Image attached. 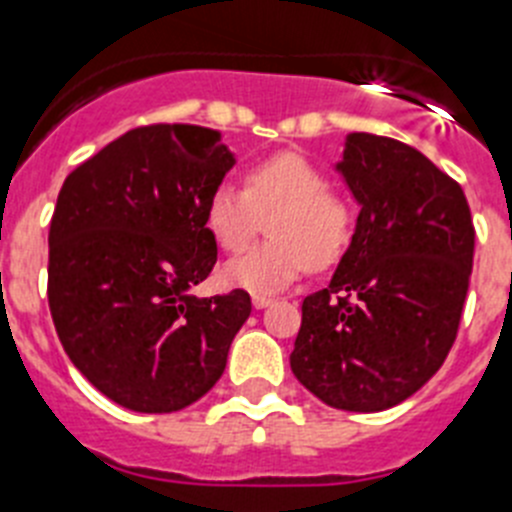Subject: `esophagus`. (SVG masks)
Returning <instances> with one entry per match:
<instances>
[{
  "label": "esophagus",
  "instance_id": "obj_1",
  "mask_svg": "<svg viewBox=\"0 0 512 512\" xmlns=\"http://www.w3.org/2000/svg\"><path fill=\"white\" fill-rule=\"evenodd\" d=\"M273 304V299H270V296H252V306H255V309H265V306H270Z\"/></svg>",
  "mask_w": 512,
  "mask_h": 512
}]
</instances>
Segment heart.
Returning a JSON list of instances; mask_svg holds the SVG:
<instances>
[{
    "label": "heart",
    "mask_w": 512,
    "mask_h": 512,
    "mask_svg": "<svg viewBox=\"0 0 512 512\" xmlns=\"http://www.w3.org/2000/svg\"><path fill=\"white\" fill-rule=\"evenodd\" d=\"M268 219L270 239L226 265L229 286L270 296L306 268H330L345 255L355 211L327 177L299 154H273L244 172V188L221 182L211 190L203 221L224 252H242Z\"/></svg>",
    "instance_id": "obj_1"
}]
</instances>
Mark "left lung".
<instances>
[{
    "label": "left lung",
    "instance_id": "left-lung-1",
    "mask_svg": "<svg viewBox=\"0 0 512 512\" xmlns=\"http://www.w3.org/2000/svg\"><path fill=\"white\" fill-rule=\"evenodd\" d=\"M337 172L361 213L330 286L301 304L291 371L335 410L381 412L446 361L474 224L459 182L397 139L350 133Z\"/></svg>",
    "mask_w": 512,
    "mask_h": 512
}]
</instances>
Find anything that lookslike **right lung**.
<instances>
[{
    "label": "right lung",
    "instance_id": "right-lung-1",
    "mask_svg": "<svg viewBox=\"0 0 512 512\" xmlns=\"http://www.w3.org/2000/svg\"><path fill=\"white\" fill-rule=\"evenodd\" d=\"M234 167L221 133L154 123L123 133L61 185L48 306L71 363L126 410L177 412L221 379L250 293L198 299L216 265L203 208Z\"/></svg>",
    "mask_w": 512,
    "mask_h": 512
}]
</instances>
